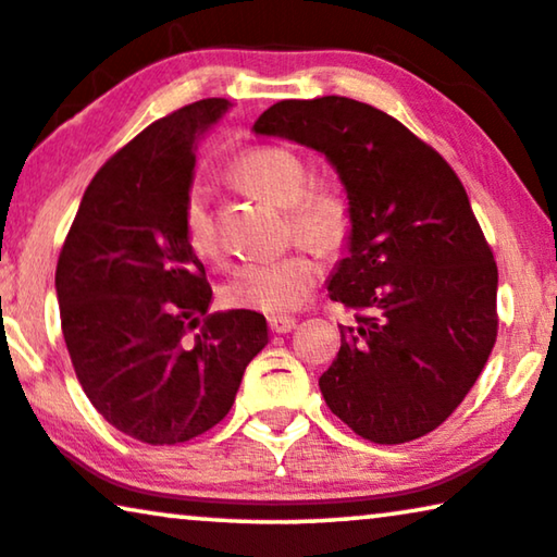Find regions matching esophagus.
Here are the masks:
<instances>
[{
	"label": "esophagus",
	"instance_id": "esophagus-1",
	"mask_svg": "<svg viewBox=\"0 0 557 557\" xmlns=\"http://www.w3.org/2000/svg\"><path fill=\"white\" fill-rule=\"evenodd\" d=\"M295 325H297L295 318H282V315L270 318V331L272 333H289Z\"/></svg>",
	"mask_w": 557,
	"mask_h": 557
}]
</instances>
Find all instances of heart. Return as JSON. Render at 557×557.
I'll return each mask as SVG.
<instances>
[{"mask_svg": "<svg viewBox=\"0 0 557 557\" xmlns=\"http://www.w3.org/2000/svg\"><path fill=\"white\" fill-rule=\"evenodd\" d=\"M232 176L257 197L285 207L295 237L320 252L338 249L354 230V209L346 191L327 182H310L308 163L289 146L247 148L234 159ZM182 216L191 252L207 262L219 260L222 249L209 209V189L201 182L186 189ZM318 277L315 257L297 249L272 260L242 264L226 280L224 300L234 308L285 315L302 305Z\"/></svg>", "mask_w": 557, "mask_h": 557, "instance_id": "obj_1", "label": "heart"}]
</instances>
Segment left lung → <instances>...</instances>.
<instances>
[{
    "instance_id": "left-lung-1",
    "label": "left lung",
    "mask_w": 557,
    "mask_h": 557,
    "mask_svg": "<svg viewBox=\"0 0 557 557\" xmlns=\"http://www.w3.org/2000/svg\"><path fill=\"white\" fill-rule=\"evenodd\" d=\"M255 133L323 153L354 209L327 295L363 312L341 325L318 381L325 404L375 444L434 432L497 341V264L459 176L404 123L354 98L280 100Z\"/></svg>"
}]
</instances>
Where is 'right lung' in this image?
Returning a JSON list of instances; mask_svg holds the SVG:
<instances>
[{"label":"right lung","mask_w":557,"mask_h":557,"mask_svg":"<svg viewBox=\"0 0 557 557\" xmlns=\"http://www.w3.org/2000/svg\"><path fill=\"white\" fill-rule=\"evenodd\" d=\"M230 106L203 98L178 108L111 156L83 194L54 272L85 396L144 444H182L216 426L268 346L260 312L209 315L207 272L184 234L194 148Z\"/></svg>","instance_id":"right-lung-1"}]
</instances>
